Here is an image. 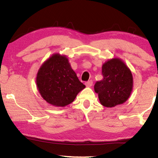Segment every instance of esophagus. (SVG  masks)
I'll return each mask as SVG.
<instances>
[{
	"label": "esophagus",
	"instance_id": "34e87169",
	"mask_svg": "<svg viewBox=\"0 0 158 158\" xmlns=\"http://www.w3.org/2000/svg\"><path fill=\"white\" fill-rule=\"evenodd\" d=\"M85 84L87 87H90L93 85V81H92V80H89V81L85 82Z\"/></svg>",
	"mask_w": 158,
	"mask_h": 158
}]
</instances>
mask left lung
<instances>
[{
    "label": "left lung",
    "mask_w": 158,
    "mask_h": 158,
    "mask_svg": "<svg viewBox=\"0 0 158 158\" xmlns=\"http://www.w3.org/2000/svg\"><path fill=\"white\" fill-rule=\"evenodd\" d=\"M103 79L94 85L100 103L106 107H113L124 103L130 97L133 79L129 68L118 58L108 60L102 65Z\"/></svg>",
    "instance_id": "1"
}]
</instances>
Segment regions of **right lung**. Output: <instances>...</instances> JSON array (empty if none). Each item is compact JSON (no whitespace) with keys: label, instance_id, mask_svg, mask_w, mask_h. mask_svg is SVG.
Returning a JSON list of instances; mask_svg holds the SVG:
<instances>
[{"label":"right lung","instance_id":"obj_1","mask_svg":"<svg viewBox=\"0 0 158 158\" xmlns=\"http://www.w3.org/2000/svg\"><path fill=\"white\" fill-rule=\"evenodd\" d=\"M36 83L42 97L48 103L65 106L73 102L85 87L79 81L64 56L54 54L40 68Z\"/></svg>","mask_w":158,"mask_h":158}]
</instances>
